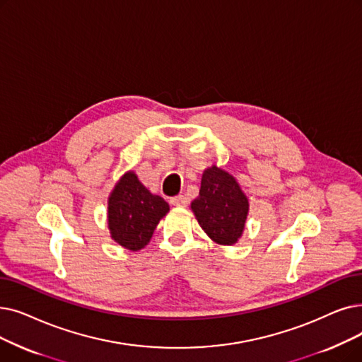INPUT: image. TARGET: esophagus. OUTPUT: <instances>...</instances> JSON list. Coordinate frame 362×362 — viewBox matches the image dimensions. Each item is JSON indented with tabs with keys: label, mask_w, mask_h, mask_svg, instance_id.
I'll use <instances>...</instances> for the list:
<instances>
[{
	"label": "esophagus",
	"mask_w": 362,
	"mask_h": 362,
	"mask_svg": "<svg viewBox=\"0 0 362 362\" xmlns=\"http://www.w3.org/2000/svg\"><path fill=\"white\" fill-rule=\"evenodd\" d=\"M170 202L173 204V206H176V207H186L187 202H189V201H187V198L185 195H177L175 198H171Z\"/></svg>",
	"instance_id": "34e87169"
}]
</instances>
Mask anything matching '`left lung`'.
<instances>
[{
  "label": "left lung",
  "mask_w": 362,
  "mask_h": 362,
  "mask_svg": "<svg viewBox=\"0 0 362 362\" xmlns=\"http://www.w3.org/2000/svg\"><path fill=\"white\" fill-rule=\"evenodd\" d=\"M248 207L237 179L216 165L204 171L199 197L191 204L199 226L220 245H232L241 238Z\"/></svg>",
  "instance_id": "obj_1"
}]
</instances>
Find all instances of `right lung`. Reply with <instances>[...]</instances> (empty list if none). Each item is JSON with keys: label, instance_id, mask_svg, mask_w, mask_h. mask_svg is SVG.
<instances>
[{"label": "right lung", "instance_id": "add662e5", "mask_svg": "<svg viewBox=\"0 0 362 362\" xmlns=\"http://www.w3.org/2000/svg\"><path fill=\"white\" fill-rule=\"evenodd\" d=\"M168 210V204L160 195L151 194L134 171H127L107 198L111 238L130 251L142 250Z\"/></svg>", "mask_w": 362, "mask_h": 362}]
</instances>
